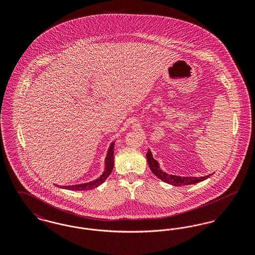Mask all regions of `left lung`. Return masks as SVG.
Wrapping results in <instances>:
<instances>
[{
  "label": "left lung",
  "instance_id": "obj_1",
  "mask_svg": "<svg viewBox=\"0 0 255 255\" xmlns=\"http://www.w3.org/2000/svg\"><path fill=\"white\" fill-rule=\"evenodd\" d=\"M146 158H147L149 167H150V169L152 170L154 175H156L158 179H160L161 181L167 182V183L172 184V185H175V186H181V185H187V184L197 183V182L205 181L210 176V175H207V176H205V177L194 178V177H180V176L168 175V174H166L163 171L159 169L158 162L156 159L153 158L152 153H151L150 150H148V152L146 154Z\"/></svg>",
  "mask_w": 255,
  "mask_h": 255
}]
</instances>
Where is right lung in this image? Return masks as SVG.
Returning a JSON list of instances; mask_svg holds the SVG:
<instances>
[{"label":"right lung","instance_id":"add662e5","mask_svg":"<svg viewBox=\"0 0 255 255\" xmlns=\"http://www.w3.org/2000/svg\"><path fill=\"white\" fill-rule=\"evenodd\" d=\"M114 146H115V142H113L110 146L109 151H108L106 160H105V171L101 175L100 178H98L94 182H87L83 184H77V185L64 186V188L70 189V190H90V189H93V188H96L97 186H99L109 177L112 170L114 168ZM61 188H63V186H61Z\"/></svg>","mask_w":255,"mask_h":255}]
</instances>
